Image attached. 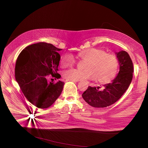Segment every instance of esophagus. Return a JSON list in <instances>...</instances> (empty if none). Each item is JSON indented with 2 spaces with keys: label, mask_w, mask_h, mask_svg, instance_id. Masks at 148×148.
I'll return each mask as SVG.
<instances>
[{
  "label": "esophagus",
  "mask_w": 148,
  "mask_h": 148,
  "mask_svg": "<svg viewBox=\"0 0 148 148\" xmlns=\"http://www.w3.org/2000/svg\"><path fill=\"white\" fill-rule=\"evenodd\" d=\"M67 81H73V82H79V81H77V80H67Z\"/></svg>",
  "instance_id": "esophagus-1"
}]
</instances>
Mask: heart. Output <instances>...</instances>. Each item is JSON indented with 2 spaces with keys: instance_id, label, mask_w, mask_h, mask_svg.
<instances>
[{
  "instance_id": "heart-1",
  "label": "heart",
  "mask_w": 148,
  "mask_h": 148,
  "mask_svg": "<svg viewBox=\"0 0 148 148\" xmlns=\"http://www.w3.org/2000/svg\"><path fill=\"white\" fill-rule=\"evenodd\" d=\"M76 58L86 62L84 66L86 70L71 69L65 71L63 76L66 79L79 81L95 78L100 83H106L112 81L117 74L118 60L114 55L107 53L105 50L95 48L86 49L78 53ZM74 63V58L71 55H64L60 58L62 68L71 67Z\"/></svg>"
}]
</instances>
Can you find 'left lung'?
Returning <instances> with one entry per match:
<instances>
[{
    "label": "left lung",
    "instance_id": "1",
    "mask_svg": "<svg viewBox=\"0 0 148 148\" xmlns=\"http://www.w3.org/2000/svg\"><path fill=\"white\" fill-rule=\"evenodd\" d=\"M115 54L119 65V71L116 77L111 83L104 84L103 90H100L99 86H88L82 94L85 102L94 108H106L118 101L126 92L132 80L133 63L128 53L120 51Z\"/></svg>",
    "mask_w": 148,
    "mask_h": 148
}]
</instances>
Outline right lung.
I'll use <instances>...</instances> for the list:
<instances>
[{"label": "right lung", "mask_w": 148, "mask_h": 148, "mask_svg": "<svg viewBox=\"0 0 148 148\" xmlns=\"http://www.w3.org/2000/svg\"><path fill=\"white\" fill-rule=\"evenodd\" d=\"M61 50L51 44L38 42L26 47L17 58L16 80L24 96L37 108H49L62 92L64 82L48 81L50 74L57 79L61 77L57 73Z\"/></svg>", "instance_id": "1"}]
</instances>
